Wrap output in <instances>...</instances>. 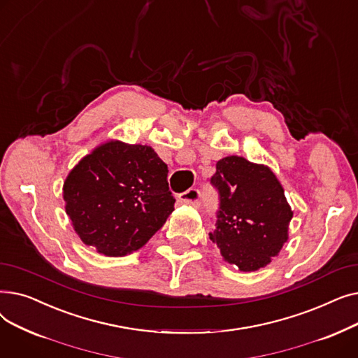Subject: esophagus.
<instances>
[{
  "instance_id": "esophagus-1",
  "label": "esophagus",
  "mask_w": 358,
  "mask_h": 358,
  "mask_svg": "<svg viewBox=\"0 0 358 358\" xmlns=\"http://www.w3.org/2000/svg\"><path fill=\"white\" fill-rule=\"evenodd\" d=\"M180 200L185 204H192V206H199L201 201V193L199 189H189L187 192L181 193Z\"/></svg>"
}]
</instances>
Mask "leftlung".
I'll use <instances>...</instances> for the list:
<instances>
[{"label": "left lung", "instance_id": "1", "mask_svg": "<svg viewBox=\"0 0 358 358\" xmlns=\"http://www.w3.org/2000/svg\"><path fill=\"white\" fill-rule=\"evenodd\" d=\"M219 193L216 229L209 234L229 264L257 271L278 255L289 238L293 212L271 169L242 157L216 164L210 178Z\"/></svg>", "mask_w": 358, "mask_h": 358}]
</instances>
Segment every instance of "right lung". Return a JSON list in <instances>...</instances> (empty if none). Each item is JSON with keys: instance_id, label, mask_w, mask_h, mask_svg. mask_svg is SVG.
I'll return each instance as SVG.
<instances>
[{"instance_id": "add662e5", "label": "right lung", "mask_w": 358, "mask_h": 358, "mask_svg": "<svg viewBox=\"0 0 358 358\" xmlns=\"http://www.w3.org/2000/svg\"><path fill=\"white\" fill-rule=\"evenodd\" d=\"M168 166L146 145L110 141L84 157L64 182L65 210L88 247L107 257L142 248L173 213Z\"/></svg>"}]
</instances>
